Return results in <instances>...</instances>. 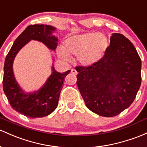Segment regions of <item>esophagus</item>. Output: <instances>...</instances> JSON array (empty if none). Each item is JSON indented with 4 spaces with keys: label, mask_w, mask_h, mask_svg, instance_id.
Returning <instances> with one entry per match:
<instances>
[{
    "label": "esophagus",
    "mask_w": 147,
    "mask_h": 147,
    "mask_svg": "<svg viewBox=\"0 0 147 147\" xmlns=\"http://www.w3.org/2000/svg\"><path fill=\"white\" fill-rule=\"evenodd\" d=\"M71 73L73 74V75H77V72L76 70H75V69H72V70H71Z\"/></svg>",
    "instance_id": "obj_1"
}]
</instances>
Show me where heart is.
Segmentation results:
<instances>
[{
    "label": "heart",
    "mask_w": 147,
    "mask_h": 147,
    "mask_svg": "<svg viewBox=\"0 0 147 147\" xmlns=\"http://www.w3.org/2000/svg\"><path fill=\"white\" fill-rule=\"evenodd\" d=\"M109 46L107 35L102 33H84L69 37L64 40L62 51L59 55L64 59L77 56V59L83 65H91L98 62L104 56Z\"/></svg>",
    "instance_id": "obj_1"
}]
</instances>
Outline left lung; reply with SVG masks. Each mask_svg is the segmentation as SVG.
<instances>
[{
	"label": "left lung",
	"instance_id": "1",
	"mask_svg": "<svg viewBox=\"0 0 147 147\" xmlns=\"http://www.w3.org/2000/svg\"><path fill=\"white\" fill-rule=\"evenodd\" d=\"M142 62L131 42L113 33L104 56L77 66V84L86 107L102 117L117 116L133 103L141 85Z\"/></svg>",
	"mask_w": 147,
	"mask_h": 147
}]
</instances>
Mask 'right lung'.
I'll list each match as a JSON object with an SVG mask.
<instances>
[{
	"instance_id": "add662e5",
	"label": "right lung",
	"mask_w": 147,
	"mask_h": 147,
	"mask_svg": "<svg viewBox=\"0 0 147 147\" xmlns=\"http://www.w3.org/2000/svg\"><path fill=\"white\" fill-rule=\"evenodd\" d=\"M55 29L54 27L44 24L28 26L14 41L5 61L3 91L11 107L28 118L46 117L55 110L59 104L63 81L70 70L61 73L52 67V74L42 88L33 93L26 94L14 79L12 70L14 59L19 50L30 40L42 42L49 49L55 50L58 45V38L51 35Z\"/></svg>"
}]
</instances>
